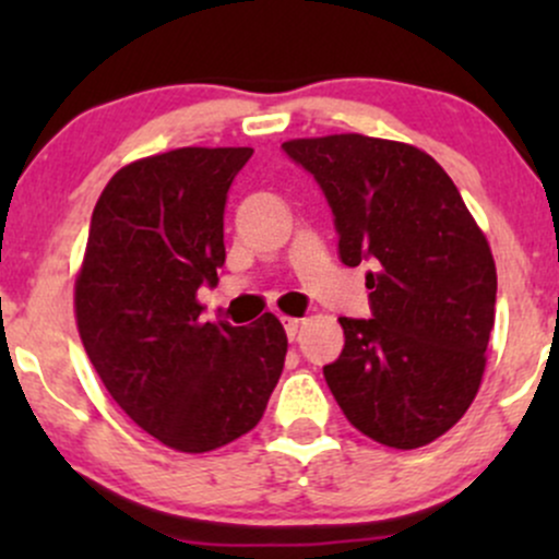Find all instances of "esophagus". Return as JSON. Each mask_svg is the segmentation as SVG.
Instances as JSON below:
<instances>
[{
	"label": "esophagus",
	"mask_w": 559,
	"mask_h": 559,
	"mask_svg": "<svg viewBox=\"0 0 559 559\" xmlns=\"http://www.w3.org/2000/svg\"><path fill=\"white\" fill-rule=\"evenodd\" d=\"M281 323H284V329H286V336L292 338H297V333H299V329H301V318H281Z\"/></svg>",
	"instance_id": "obj_1"
}]
</instances>
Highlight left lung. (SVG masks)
<instances>
[{
	"label": "left lung",
	"mask_w": 559,
	"mask_h": 559,
	"mask_svg": "<svg viewBox=\"0 0 559 559\" xmlns=\"http://www.w3.org/2000/svg\"><path fill=\"white\" fill-rule=\"evenodd\" d=\"M281 150L316 178L338 258L370 262V318H338L323 376L346 420L394 449L431 444L471 407L493 329L497 267L457 186L409 144L336 133Z\"/></svg>",
	"instance_id": "left-lung-1"
}]
</instances>
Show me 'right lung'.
<instances>
[{"instance_id": "add662e5", "label": "right lung", "mask_w": 559, "mask_h": 559, "mask_svg": "<svg viewBox=\"0 0 559 559\" xmlns=\"http://www.w3.org/2000/svg\"><path fill=\"white\" fill-rule=\"evenodd\" d=\"M252 152L183 146L120 168L94 207L75 281L81 342L102 383L178 452L252 431L284 370L278 318L207 323L197 301L226 262L228 189Z\"/></svg>"}]
</instances>
